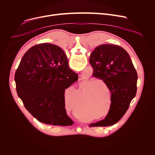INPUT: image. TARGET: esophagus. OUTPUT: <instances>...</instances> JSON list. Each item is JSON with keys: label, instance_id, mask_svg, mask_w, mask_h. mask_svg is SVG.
I'll return each mask as SVG.
<instances>
[{"label": "esophagus", "instance_id": "1", "mask_svg": "<svg viewBox=\"0 0 155 155\" xmlns=\"http://www.w3.org/2000/svg\"><path fill=\"white\" fill-rule=\"evenodd\" d=\"M82 78V77H81V76H80H80H79V79H80V78Z\"/></svg>", "mask_w": 155, "mask_h": 155}]
</instances>
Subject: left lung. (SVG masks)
Here are the masks:
<instances>
[{"label":"left lung","mask_w":155,"mask_h":155,"mask_svg":"<svg viewBox=\"0 0 155 155\" xmlns=\"http://www.w3.org/2000/svg\"><path fill=\"white\" fill-rule=\"evenodd\" d=\"M89 62L92 76L100 78L111 92L110 109L104 119L89 125L112 126L122 118L136 96L137 74L127 52L122 47L104 44L95 48Z\"/></svg>","instance_id":"obj_1"}]
</instances>
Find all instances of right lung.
Instances as JSON below:
<instances>
[{
	"label": "right lung",
	"mask_w": 155,
	"mask_h": 155,
	"mask_svg": "<svg viewBox=\"0 0 155 155\" xmlns=\"http://www.w3.org/2000/svg\"><path fill=\"white\" fill-rule=\"evenodd\" d=\"M59 46L41 43L24 54L15 73L16 91L25 108L38 120L71 126L65 109L64 91L78 80Z\"/></svg>",
	"instance_id": "right-lung-1"
}]
</instances>
